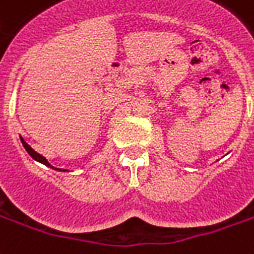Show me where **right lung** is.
<instances>
[{"mask_svg": "<svg viewBox=\"0 0 254 254\" xmlns=\"http://www.w3.org/2000/svg\"><path fill=\"white\" fill-rule=\"evenodd\" d=\"M20 140H21L22 146L25 148V151H27L28 153H29V156H31L33 160L39 161V163H41V164L47 165V167H50V168H52V170L59 171V172H65V171H68V170H64V168H56V167H54V165H52V164H50V161L47 160L46 157H44V156H43V155H40V153H37V152L35 151V149H33V148H32V146L29 145V144H27V142H25V140H24V138H22L21 136H20Z\"/></svg>", "mask_w": 254, "mask_h": 254, "instance_id": "obj_1", "label": "right lung"}]
</instances>
